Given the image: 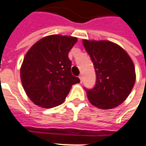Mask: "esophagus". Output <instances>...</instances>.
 Listing matches in <instances>:
<instances>
[{
    "mask_svg": "<svg viewBox=\"0 0 146 146\" xmlns=\"http://www.w3.org/2000/svg\"><path fill=\"white\" fill-rule=\"evenodd\" d=\"M79 78H80V82L82 83V81H83V76H82V75H80Z\"/></svg>",
    "mask_w": 146,
    "mask_h": 146,
    "instance_id": "esophagus-1",
    "label": "esophagus"
}]
</instances>
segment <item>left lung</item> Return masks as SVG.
<instances>
[{"mask_svg": "<svg viewBox=\"0 0 146 146\" xmlns=\"http://www.w3.org/2000/svg\"><path fill=\"white\" fill-rule=\"evenodd\" d=\"M83 44L96 73L95 87L85 88L88 100L102 110L118 106L127 98L135 84L131 58L121 47L111 41L84 40Z\"/></svg>", "mask_w": 146, "mask_h": 146, "instance_id": "left-lung-1", "label": "left lung"}]
</instances>
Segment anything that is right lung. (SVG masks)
I'll return each mask as SVG.
<instances>
[{"mask_svg": "<svg viewBox=\"0 0 146 146\" xmlns=\"http://www.w3.org/2000/svg\"><path fill=\"white\" fill-rule=\"evenodd\" d=\"M76 37L51 35L40 39L25 55L20 69L22 84L34 104L52 108L62 104L80 79L71 73L70 49Z\"/></svg>", "mask_w": 146, "mask_h": 146, "instance_id": "right-lung-1", "label": "right lung"}]
</instances>
